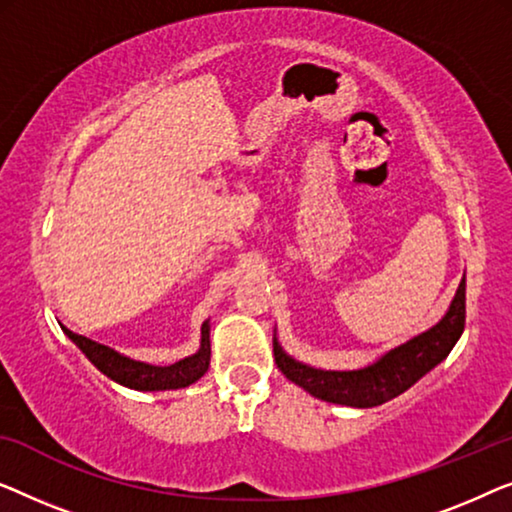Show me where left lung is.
<instances>
[{
    "label": "left lung",
    "mask_w": 512,
    "mask_h": 512,
    "mask_svg": "<svg viewBox=\"0 0 512 512\" xmlns=\"http://www.w3.org/2000/svg\"><path fill=\"white\" fill-rule=\"evenodd\" d=\"M466 322V280L459 283L448 313L434 327L385 352L376 362L357 371L313 369L292 359L273 338V355L287 380L304 387L315 399L352 408H373L399 397L417 380L441 364L455 348Z\"/></svg>",
    "instance_id": "1"
}]
</instances>
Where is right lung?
<instances>
[{"label":"right lung","mask_w":512,"mask_h":512,"mask_svg":"<svg viewBox=\"0 0 512 512\" xmlns=\"http://www.w3.org/2000/svg\"><path fill=\"white\" fill-rule=\"evenodd\" d=\"M71 341L83 350V355L97 366L104 376H109L115 383L132 387L141 392H160V390H178L187 387L204 376L211 364V325L208 320L201 325V345L194 355L181 359V362L169 366H155L146 362H136L120 352H115L109 345H102L92 338L78 336L74 331L62 327Z\"/></svg>","instance_id":"add662e5"}]
</instances>
